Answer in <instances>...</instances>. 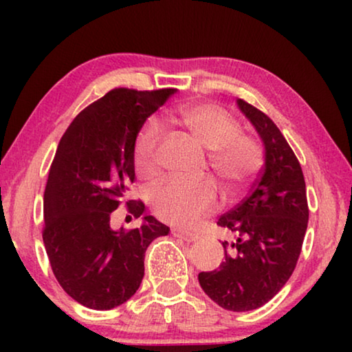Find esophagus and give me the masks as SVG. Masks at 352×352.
I'll use <instances>...</instances> for the list:
<instances>
[{
	"label": "esophagus",
	"instance_id": "1",
	"mask_svg": "<svg viewBox=\"0 0 352 352\" xmlns=\"http://www.w3.org/2000/svg\"><path fill=\"white\" fill-rule=\"evenodd\" d=\"M171 232H173V235H176V237H181V239H184L186 242H195V240L199 239V234H197V232H192V230H184V229H173Z\"/></svg>",
	"mask_w": 352,
	"mask_h": 352
}]
</instances>
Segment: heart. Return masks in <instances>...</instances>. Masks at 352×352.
I'll return each mask as SVG.
<instances>
[{"label": "heart", "mask_w": 352, "mask_h": 352, "mask_svg": "<svg viewBox=\"0 0 352 352\" xmlns=\"http://www.w3.org/2000/svg\"><path fill=\"white\" fill-rule=\"evenodd\" d=\"M173 122L182 128L192 142L208 151L206 165L229 194L240 189L261 168L263 157L256 141L240 134V123L218 105H187L173 115ZM160 142L162 129L155 123H147L139 131L134 144V168L141 177L152 176L155 171ZM216 201V187L206 179L166 181L148 194L153 214L173 224L194 223L214 210Z\"/></svg>", "instance_id": "heart-1"}]
</instances>
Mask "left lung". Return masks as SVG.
<instances>
[{
    "instance_id": "obj_1",
    "label": "left lung",
    "mask_w": 352,
    "mask_h": 352,
    "mask_svg": "<svg viewBox=\"0 0 352 352\" xmlns=\"http://www.w3.org/2000/svg\"><path fill=\"white\" fill-rule=\"evenodd\" d=\"M237 105L261 138L264 166L250 194L218 219L235 242L224 240L226 261L199 282L216 305L243 312L272 300L295 271L309 208L301 165L280 129L243 99Z\"/></svg>"
}]
</instances>
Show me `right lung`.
Returning <instances> with one entry per match:
<instances>
[{"label":"right lung","mask_w":352,"mask_h":352,"mask_svg":"<svg viewBox=\"0 0 352 352\" xmlns=\"http://www.w3.org/2000/svg\"><path fill=\"white\" fill-rule=\"evenodd\" d=\"M175 89L115 88L76 115L62 136L45 189L43 242L69 296L91 309H113L141 285L152 240L170 228L144 216L136 229L110 228V216L134 182V144ZM141 218L144 204L128 200Z\"/></svg>","instance_id":"add662e5"}]
</instances>
